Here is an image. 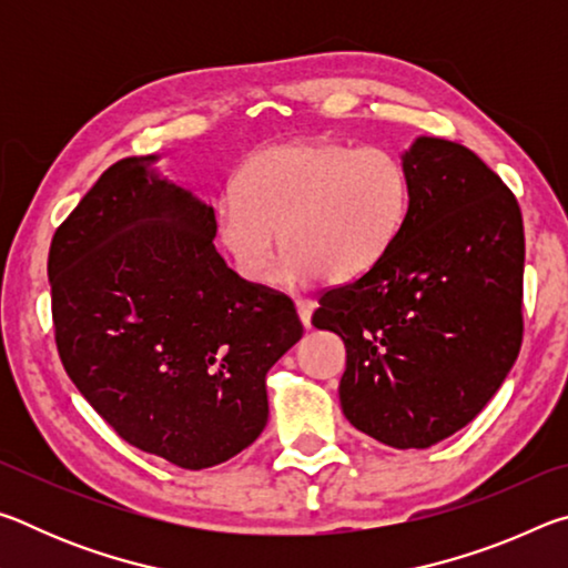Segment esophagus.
<instances>
[{
    "instance_id": "34e87169",
    "label": "esophagus",
    "mask_w": 568,
    "mask_h": 568,
    "mask_svg": "<svg viewBox=\"0 0 568 568\" xmlns=\"http://www.w3.org/2000/svg\"><path fill=\"white\" fill-rule=\"evenodd\" d=\"M295 311L297 315H301V323L305 325V328H311V318H313V311H315V303L313 301H295Z\"/></svg>"
}]
</instances>
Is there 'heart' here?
Here are the masks:
<instances>
[{"label": "heart", "instance_id": "1", "mask_svg": "<svg viewBox=\"0 0 568 568\" xmlns=\"http://www.w3.org/2000/svg\"><path fill=\"white\" fill-rule=\"evenodd\" d=\"M408 203V170L393 152L291 142L245 162L237 187L217 203V237L250 283L271 277L277 230L287 281L351 283L386 257Z\"/></svg>", "mask_w": 568, "mask_h": 568}]
</instances>
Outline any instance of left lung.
<instances>
[{
	"instance_id": "8db88e82",
	"label": "left lung",
	"mask_w": 568,
	"mask_h": 568,
	"mask_svg": "<svg viewBox=\"0 0 568 568\" xmlns=\"http://www.w3.org/2000/svg\"><path fill=\"white\" fill-rule=\"evenodd\" d=\"M406 223L386 257L321 297L345 343L341 408L365 436L428 448L468 426L521 348L524 223L476 152L420 134L400 155Z\"/></svg>"
}]
</instances>
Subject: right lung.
<instances>
[{
    "label": "right lung",
    "mask_w": 568,
    "mask_h": 568,
    "mask_svg": "<svg viewBox=\"0 0 568 568\" xmlns=\"http://www.w3.org/2000/svg\"><path fill=\"white\" fill-rule=\"evenodd\" d=\"M160 158L102 172L57 227L47 275L77 390L130 446L200 470L263 434L267 371L303 323L291 297L230 271L213 205Z\"/></svg>",
    "instance_id": "obj_1"
}]
</instances>
